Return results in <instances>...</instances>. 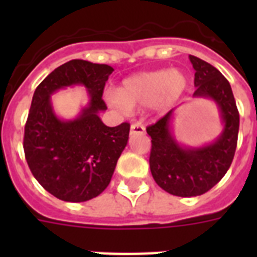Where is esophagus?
I'll list each match as a JSON object with an SVG mask.
<instances>
[{
    "label": "esophagus",
    "mask_w": 257,
    "mask_h": 257,
    "mask_svg": "<svg viewBox=\"0 0 257 257\" xmlns=\"http://www.w3.org/2000/svg\"><path fill=\"white\" fill-rule=\"evenodd\" d=\"M145 126L141 122H135L131 125V135H144Z\"/></svg>",
    "instance_id": "34e87169"
}]
</instances>
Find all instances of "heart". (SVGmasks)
<instances>
[{"mask_svg":"<svg viewBox=\"0 0 257 257\" xmlns=\"http://www.w3.org/2000/svg\"><path fill=\"white\" fill-rule=\"evenodd\" d=\"M187 88L188 78L181 70H153L126 78L110 100L121 109L152 105L157 110H165L183 96Z\"/></svg>","mask_w":257,"mask_h":257,"instance_id":"obj_1","label":"heart"}]
</instances>
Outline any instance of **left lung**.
<instances>
[{"label": "left lung", "mask_w": 257, "mask_h": 257, "mask_svg": "<svg viewBox=\"0 0 257 257\" xmlns=\"http://www.w3.org/2000/svg\"><path fill=\"white\" fill-rule=\"evenodd\" d=\"M195 69L193 97H209L220 109L224 129L215 143L201 148H187L171 132L175 109L169 110L147 132L152 139L149 167L155 181L171 195L200 196L213 188L229 169L239 135V110L231 85L211 64L189 56Z\"/></svg>", "instance_id": "left-lung-1"}]
</instances>
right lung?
<instances>
[{"label": "right lung", "instance_id": "1", "mask_svg": "<svg viewBox=\"0 0 257 257\" xmlns=\"http://www.w3.org/2000/svg\"><path fill=\"white\" fill-rule=\"evenodd\" d=\"M113 68L84 60L58 66L37 86L25 124L26 163L42 188L64 201L81 203L108 187L117 160L126 147L131 124L106 126L98 112L105 82ZM84 85L91 100L74 120H60L53 112L50 94L58 88Z\"/></svg>", "mask_w": 257, "mask_h": 257}]
</instances>
